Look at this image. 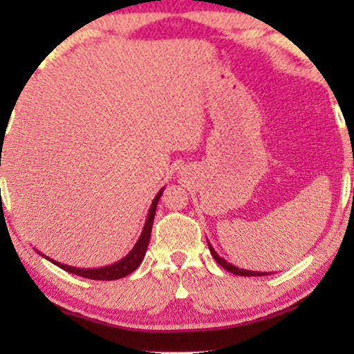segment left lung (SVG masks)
I'll return each mask as SVG.
<instances>
[{
	"mask_svg": "<svg viewBox=\"0 0 354 354\" xmlns=\"http://www.w3.org/2000/svg\"><path fill=\"white\" fill-rule=\"evenodd\" d=\"M207 246H209V251L212 254V258H214L217 263H219L222 268L229 270V272L235 274V275H241V277H261V275H269V272H259V270H248V269H241V268H236V266L230 264L229 261H225L224 258H221L219 254L216 253V250L212 248V245L207 241Z\"/></svg>",
	"mask_w": 354,
	"mask_h": 354,
	"instance_id": "1",
	"label": "left lung"
}]
</instances>
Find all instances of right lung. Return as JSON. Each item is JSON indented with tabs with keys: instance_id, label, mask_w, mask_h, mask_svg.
Listing matches in <instances>:
<instances>
[{
	"instance_id": "add662e5",
	"label": "right lung",
	"mask_w": 354,
	"mask_h": 354,
	"mask_svg": "<svg viewBox=\"0 0 354 354\" xmlns=\"http://www.w3.org/2000/svg\"><path fill=\"white\" fill-rule=\"evenodd\" d=\"M162 192H164V187L158 192V195L154 196L151 206H149L147 221H145V227H143V230H142V235L138 236L137 243H135L133 248L129 251V254H125L122 259L118 261V263L109 264V266H103V268H93V269L74 268V266L62 264V263H59V261H55V259L48 258V256L41 254L38 250H35V251H37L38 254H41L43 258L50 261V263L56 264L57 268L67 270V272H69V274L80 275V277L91 279V280H118V279H122V277H125V275L132 274L133 270L137 269L140 264H142L145 254H147L148 243H149V236H151L154 214H156V206H158L159 198H161V195H162Z\"/></svg>"
}]
</instances>
